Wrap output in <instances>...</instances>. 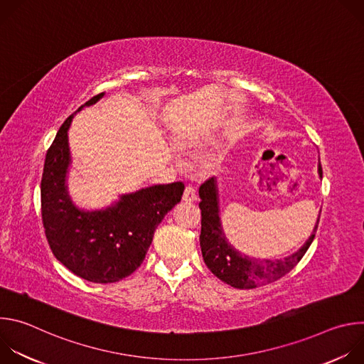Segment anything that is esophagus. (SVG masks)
<instances>
[{"label":"esophagus","mask_w":364,"mask_h":364,"mask_svg":"<svg viewBox=\"0 0 364 364\" xmlns=\"http://www.w3.org/2000/svg\"><path fill=\"white\" fill-rule=\"evenodd\" d=\"M183 200L184 201H196L197 200V191L194 187H186L184 194H183Z\"/></svg>","instance_id":"esophagus-1"}]
</instances>
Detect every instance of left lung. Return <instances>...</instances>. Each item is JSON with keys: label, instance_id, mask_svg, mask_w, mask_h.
<instances>
[{"label": "left lung", "instance_id": "1", "mask_svg": "<svg viewBox=\"0 0 364 364\" xmlns=\"http://www.w3.org/2000/svg\"><path fill=\"white\" fill-rule=\"evenodd\" d=\"M318 176L323 178V168L320 161ZM198 196L201 200L198 203L201 210L200 247L204 264L213 272V275L233 288L252 289L257 285L269 284L279 279L301 261V257L305 255L309 245L313 243L316 237L321 210L313 232H311L309 237L296 252L285 256L284 259L250 257L235 249L225 235L220 219L218 180L210 178L201 184Z\"/></svg>", "mask_w": 364, "mask_h": 364}]
</instances>
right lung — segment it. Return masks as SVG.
Here are the masks:
<instances>
[{"mask_svg": "<svg viewBox=\"0 0 364 364\" xmlns=\"http://www.w3.org/2000/svg\"><path fill=\"white\" fill-rule=\"evenodd\" d=\"M105 96H93L75 114ZM73 115L60 127L46 154L41 177V219L51 252L75 275L111 284L131 275L144 261L154 232L180 203L184 184H157L121 194L97 210L77 207L68 188L72 164L69 136Z\"/></svg>", "mask_w": 364, "mask_h": 364, "instance_id": "1", "label": "right lung"}]
</instances>
